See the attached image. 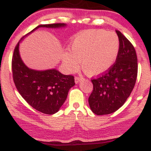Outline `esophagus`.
Listing matches in <instances>:
<instances>
[{"label": "esophagus", "mask_w": 151, "mask_h": 151, "mask_svg": "<svg viewBox=\"0 0 151 151\" xmlns=\"http://www.w3.org/2000/svg\"><path fill=\"white\" fill-rule=\"evenodd\" d=\"M81 79H83V77H75V78H74V80H75L76 83H79V81L81 80Z\"/></svg>", "instance_id": "esophagus-1"}]
</instances>
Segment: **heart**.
Masks as SVG:
<instances>
[{
  "label": "heart",
  "instance_id": "b5f03b06",
  "mask_svg": "<svg viewBox=\"0 0 151 151\" xmlns=\"http://www.w3.org/2000/svg\"><path fill=\"white\" fill-rule=\"evenodd\" d=\"M119 39L114 32L91 29L83 32L72 41L70 52H65L63 62L69 72L81 68L86 74L96 76L113 64L119 50Z\"/></svg>",
  "mask_w": 151,
  "mask_h": 151
}]
</instances>
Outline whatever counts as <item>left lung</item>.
I'll use <instances>...</instances> for the list:
<instances>
[{
    "mask_svg": "<svg viewBox=\"0 0 151 151\" xmlns=\"http://www.w3.org/2000/svg\"><path fill=\"white\" fill-rule=\"evenodd\" d=\"M119 46L116 61L110 68L92 79L93 89L88 98L92 112L108 115L121 108L135 86L138 73L137 55L132 43L116 30Z\"/></svg>",
    "mask_w": 151,
    "mask_h": 151,
    "instance_id": "1",
    "label": "left lung"
}]
</instances>
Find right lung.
Wrapping results in <instances>:
<instances>
[{
  "instance_id": "1",
  "label": "right lung",
  "mask_w": 151,
  "mask_h": 151,
  "mask_svg": "<svg viewBox=\"0 0 151 151\" xmlns=\"http://www.w3.org/2000/svg\"><path fill=\"white\" fill-rule=\"evenodd\" d=\"M65 26L64 23L41 24L29 34L39 27L58 28ZM19 41L14 48L12 58L14 85L22 97L32 108L42 113L52 115L59 110L67 99L70 88L75 84L74 76L64 75L55 69L36 71L28 68L19 55Z\"/></svg>"
}]
</instances>
